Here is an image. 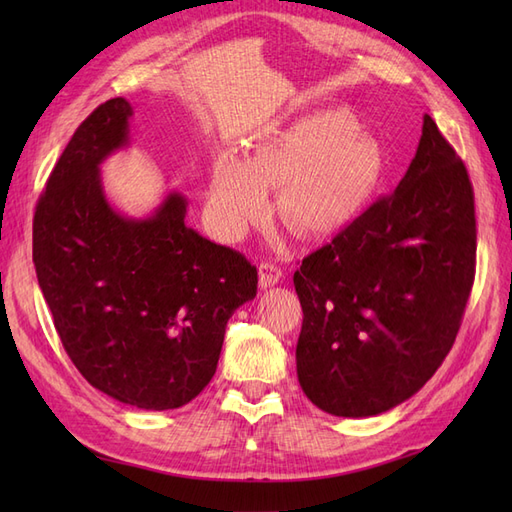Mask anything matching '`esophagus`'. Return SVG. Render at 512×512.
<instances>
[{
    "instance_id": "esophagus-1",
    "label": "esophagus",
    "mask_w": 512,
    "mask_h": 512,
    "mask_svg": "<svg viewBox=\"0 0 512 512\" xmlns=\"http://www.w3.org/2000/svg\"><path fill=\"white\" fill-rule=\"evenodd\" d=\"M258 275H260V286L271 288L282 280V269L273 265V262H262V265L258 267Z\"/></svg>"
}]
</instances>
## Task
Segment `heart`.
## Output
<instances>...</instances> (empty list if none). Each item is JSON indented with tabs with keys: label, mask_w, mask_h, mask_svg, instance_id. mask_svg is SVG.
<instances>
[{
	"label": "heart",
	"mask_w": 512,
	"mask_h": 512,
	"mask_svg": "<svg viewBox=\"0 0 512 512\" xmlns=\"http://www.w3.org/2000/svg\"><path fill=\"white\" fill-rule=\"evenodd\" d=\"M380 175V151L354 132L344 113L320 111L262 138L241 156L222 151L213 162L207 215L220 237L239 239L269 211V190L282 184L277 213L305 237L344 228Z\"/></svg>",
	"instance_id": "heart-1"
}]
</instances>
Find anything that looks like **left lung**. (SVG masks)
Segmentation results:
<instances>
[{
  "instance_id": "8db88e82",
  "label": "left lung",
  "mask_w": 512,
  "mask_h": 512,
  "mask_svg": "<svg viewBox=\"0 0 512 512\" xmlns=\"http://www.w3.org/2000/svg\"><path fill=\"white\" fill-rule=\"evenodd\" d=\"M474 267L468 170L425 115L395 192L294 271L307 399L333 416L363 418L421 391L455 344Z\"/></svg>"
}]
</instances>
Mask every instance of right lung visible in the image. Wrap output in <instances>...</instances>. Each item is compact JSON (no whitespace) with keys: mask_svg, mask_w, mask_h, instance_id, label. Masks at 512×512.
Returning <instances> with one entry per match:
<instances>
[{"mask_svg":"<svg viewBox=\"0 0 512 512\" xmlns=\"http://www.w3.org/2000/svg\"><path fill=\"white\" fill-rule=\"evenodd\" d=\"M130 117V102L113 98L76 128L38 200L34 265L83 378L121 404L173 410L213 378L228 318L256 297L258 271L185 224L179 192L147 218L108 203L100 164L128 147Z\"/></svg>","mask_w":512,"mask_h":512,"instance_id":"obj_1","label":"right lung"}]
</instances>
